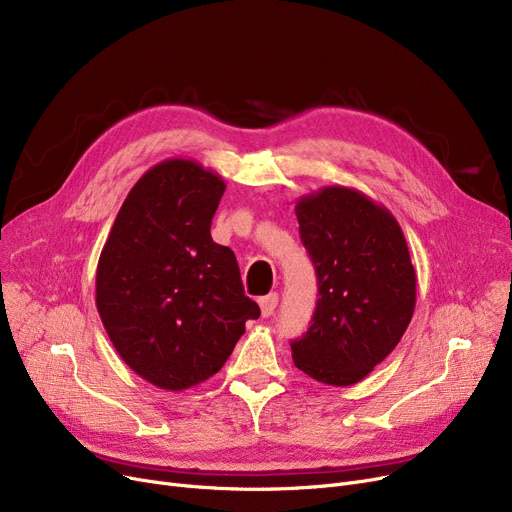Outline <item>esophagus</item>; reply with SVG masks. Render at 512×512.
Returning a JSON list of instances; mask_svg holds the SVG:
<instances>
[{
  "mask_svg": "<svg viewBox=\"0 0 512 512\" xmlns=\"http://www.w3.org/2000/svg\"><path fill=\"white\" fill-rule=\"evenodd\" d=\"M259 307H261V315H263V317L274 315V311H276V307H278V294H276V292L265 294V297L259 299Z\"/></svg>",
  "mask_w": 512,
  "mask_h": 512,
  "instance_id": "esophagus-1",
  "label": "esophagus"
}]
</instances>
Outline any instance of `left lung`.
Masks as SVG:
<instances>
[{"label":"left lung","mask_w":512,"mask_h":512,"mask_svg":"<svg viewBox=\"0 0 512 512\" xmlns=\"http://www.w3.org/2000/svg\"><path fill=\"white\" fill-rule=\"evenodd\" d=\"M303 245L319 299L309 330L292 340V361L328 386H353L380 365L409 328L417 278L394 215L348 186L299 199Z\"/></svg>","instance_id":"left-lung-1"}]
</instances>
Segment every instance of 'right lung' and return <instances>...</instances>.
Segmentation results:
<instances>
[{"label":"right lung","instance_id":"right-lung-1","mask_svg":"<svg viewBox=\"0 0 512 512\" xmlns=\"http://www.w3.org/2000/svg\"><path fill=\"white\" fill-rule=\"evenodd\" d=\"M224 180L193 159L147 170L124 199L95 280L103 328L149 384L193 388L232 355L245 321L261 315L234 253L211 238Z\"/></svg>","mask_w":512,"mask_h":512}]
</instances>
